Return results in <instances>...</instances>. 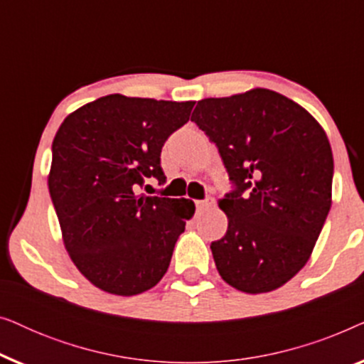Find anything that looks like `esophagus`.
Instances as JSON below:
<instances>
[{"label":"esophagus","instance_id":"esophagus-1","mask_svg":"<svg viewBox=\"0 0 364 364\" xmlns=\"http://www.w3.org/2000/svg\"><path fill=\"white\" fill-rule=\"evenodd\" d=\"M213 203H215V200H213L212 197H205L203 200H197V210L205 212V210H208V208L213 207Z\"/></svg>","mask_w":364,"mask_h":364}]
</instances>
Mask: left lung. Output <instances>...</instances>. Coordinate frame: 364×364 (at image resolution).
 I'll return each mask as SVG.
<instances>
[{
	"label": "left lung",
	"mask_w": 364,
	"mask_h": 364,
	"mask_svg": "<svg viewBox=\"0 0 364 364\" xmlns=\"http://www.w3.org/2000/svg\"><path fill=\"white\" fill-rule=\"evenodd\" d=\"M192 122L215 144L233 191L217 270L245 293L273 291L305 267L331 207L333 154L310 112L270 89L197 102Z\"/></svg>",
	"instance_id": "8db88e82"
}]
</instances>
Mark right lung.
Instances as JSON below:
<instances>
[{"mask_svg": "<svg viewBox=\"0 0 364 364\" xmlns=\"http://www.w3.org/2000/svg\"><path fill=\"white\" fill-rule=\"evenodd\" d=\"M193 104L111 94L69 114L58 129L49 193L64 247L94 287L132 296L166 275L196 205L136 196V188L151 177L166 182L162 146Z\"/></svg>", "mask_w": 364, "mask_h": 364, "instance_id": "1", "label": "right lung"}]
</instances>
